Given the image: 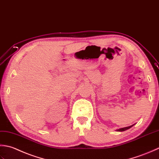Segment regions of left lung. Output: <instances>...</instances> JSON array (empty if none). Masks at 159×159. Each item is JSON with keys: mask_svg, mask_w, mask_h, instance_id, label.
<instances>
[{"mask_svg": "<svg viewBox=\"0 0 159 159\" xmlns=\"http://www.w3.org/2000/svg\"><path fill=\"white\" fill-rule=\"evenodd\" d=\"M134 125H130V126H128V127H125V128H120V129H117V131H119V132H123V131H125V130H126V129H129V128H130L131 127H132V126H133Z\"/></svg>", "mask_w": 159, "mask_h": 159, "instance_id": "left-lung-1", "label": "left lung"}]
</instances>
